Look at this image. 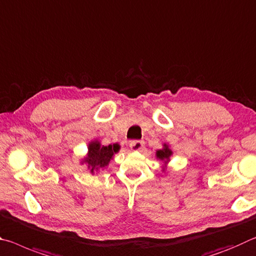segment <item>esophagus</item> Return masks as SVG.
I'll return each instance as SVG.
<instances>
[{"label":"esophagus","instance_id":"esophagus-1","mask_svg":"<svg viewBox=\"0 0 256 256\" xmlns=\"http://www.w3.org/2000/svg\"><path fill=\"white\" fill-rule=\"evenodd\" d=\"M129 146H130V148L132 150H140L144 146V142L143 140H132L130 143H129Z\"/></svg>","mask_w":256,"mask_h":256}]
</instances>
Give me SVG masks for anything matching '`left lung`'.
I'll list each match as a JSON object with an SVG mask.
<instances>
[{"label":"left lung","instance_id":"8db88e82","mask_svg":"<svg viewBox=\"0 0 256 256\" xmlns=\"http://www.w3.org/2000/svg\"><path fill=\"white\" fill-rule=\"evenodd\" d=\"M171 156H172V150L169 148V146H168L166 144L163 145L162 150H156V158H158V160L164 161V163L169 161V158H170Z\"/></svg>","mask_w":256,"mask_h":256}]
</instances>
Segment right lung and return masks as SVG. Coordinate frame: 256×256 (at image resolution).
I'll list each match as a JSON object with an SVG mask.
<instances>
[{
	"instance_id": "right-lung-1",
	"label": "right lung",
	"mask_w": 256,
	"mask_h": 256,
	"mask_svg": "<svg viewBox=\"0 0 256 256\" xmlns=\"http://www.w3.org/2000/svg\"><path fill=\"white\" fill-rule=\"evenodd\" d=\"M119 150L120 146L118 144L102 146L98 140H93L88 145V154L84 158L82 163H86L90 172L94 174L100 169H104Z\"/></svg>"
}]
</instances>
